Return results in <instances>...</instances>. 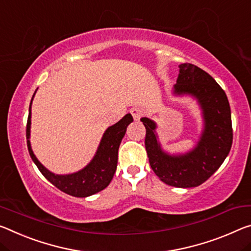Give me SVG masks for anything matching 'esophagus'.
Segmentation results:
<instances>
[{"mask_svg":"<svg viewBox=\"0 0 251 251\" xmlns=\"http://www.w3.org/2000/svg\"><path fill=\"white\" fill-rule=\"evenodd\" d=\"M142 113L143 111L140 108H137V107H134V108L130 109V114H132L135 121H137V119H140L142 117Z\"/></svg>","mask_w":251,"mask_h":251,"instance_id":"obj_1","label":"esophagus"}]
</instances>
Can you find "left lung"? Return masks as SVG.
I'll use <instances>...</instances> for the list:
<instances>
[{
  "mask_svg": "<svg viewBox=\"0 0 251 251\" xmlns=\"http://www.w3.org/2000/svg\"><path fill=\"white\" fill-rule=\"evenodd\" d=\"M178 68L174 95H190L202 109L204 126L196 147L185 154L165 153L155 132L156 124L147 117L141 121L146 128L145 149L154 173L168 185L194 188L208 180L228 156L233 137L231 110L225 90L208 73L192 63H182Z\"/></svg>",
  "mask_w": 251,
  "mask_h": 251,
  "instance_id": "obj_1",
  "label": "left lung"
}]
</instances>
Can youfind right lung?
Here are the masks:
<instances>
[{
  "label": "right lung",
  "mask_w": 251,
  "mask_h": 251,
  "mask_svg": "<svg viewBox=\"0 0 251 251\" xmlns=\"http://www.w3.org/2000/svg\"><path fill=\"white\" fill-rule=\"evenodd\" d=\"M37 91V90H35ZM35 93L33 94L34 97ZM33 97L31 99L29 107V117L26 123V144L29 150L30 156L32 161L38 166L40 172L48 181L61 190L69 196L77 198H86L104 190L113 178L117 168L118 160V149L121 142L126 133V128L133 122V117L130 114L125 115L121 121L113 126L108 127L102 135L100 144L93 160L86 168L78 171L73 174L59 176L47 170L41 163L38 161L33 154L30 144V128H31V104Z\"/></svg>",
  "instance_id": "1"
}]
</instances>
